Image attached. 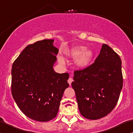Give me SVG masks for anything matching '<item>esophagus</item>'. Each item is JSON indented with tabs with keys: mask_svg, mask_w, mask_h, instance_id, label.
I'll return each instance as SVG.
<instances>
[{
	"mask_svg": "<svg viewBox=\"0 0 133 133\" xmlns=\"http://www.w3.org/2000/svg\"><path fill=\"white\" fill-rule=\"evenodd\" d=\"M68 83H69V84L71 85V83H72V82H73V79H72V78L70 77V78H69V79H68Z\"/></svg>",
	"mask_w": 133,
	"mask_h": 133,
	"instance_id": "esophagus-1",
	"label": "esophagus"
}]
</instances>
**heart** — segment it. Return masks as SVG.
Segmentation results:
<instances>
[{"label": "heart", "instance_id": "1", "mask_svg": "<svg viewBox=\"0 0 133 133\" xmlns=\"http://www.w3.org/2000/svg\"><path fill=\"white\" fill-rule=\"evenodd\" d=\"M64 54L69 58H75L74 64L79 68H85L89 66L94 57V54L91 49L86 48L83 46H73L65 49ZM58 61L62 65L65 64L62 57H58Z\"/></svg>", "mask_w": 133, "mask_h": 133}]
</instances>
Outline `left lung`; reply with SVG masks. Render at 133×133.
Here are the masks:
<instances>
[{"instance_id": "obj_1", "label": "left lung", "mask_w": 133, "mask_h": 133, "mask_svg": "<svg viewBox=\"0 0 133 133\" xmlns=\"http://www.w3.org/2000/svg\"><path fill=\"white\" fill-rule=\"evenodd\" d=\"M73 79L71 85L82 115L90 120L103 118L114 110L122 89L121 58L103 44L94 63L75 71Z\"/></svg>"}]
</instances>
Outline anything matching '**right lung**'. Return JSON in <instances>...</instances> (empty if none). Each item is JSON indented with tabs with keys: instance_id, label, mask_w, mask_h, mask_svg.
Segmentation results:
<instances>
[{
	"instance_id": "obj_1",
	"label": "right lung",
	"mask_w": 133,
	"mask_h": 133,
	"mask_svg": "<svg viewBox=\"0 0 133 133\" xmlns=\"http://www.w3.org/2000/svg\"><path fill=\"white\" fill-rule=\"evenodd\" d=\"M54 39L28 45L15 60L11 70V92L26 117L39 122L53 119L58 113L69 75L54 69L58 49Z\"/></svg>"
}]
</instances>
